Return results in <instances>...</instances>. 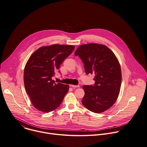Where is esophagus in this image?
Returning <instances> with one entry per match:
<instances>
[{
  "label": "esophagus",
  "instance_id": "obj_1",
  "mask_svg": "<svg viewBox=\"0 0 147 147\" xmlns=\"http://www.w3.org/2000/svg\"><path fill=\"white\" fill-rule=\"evenodd\" d=\"M71 87H72L73 88H78V87H80V86H79V85H77V86H75V85H71Z\"/></svg>",
  "mask_w": 147,
  "mask_h": 147
}]
</instances>
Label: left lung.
<instances>
[{
    "label": "left lung",
    "mask_w": 147,
    "mask_h": 147,
    "mask_svg": "<svg viewBox=\"0 0 147 147\" xmlns=\"http://www.w3.org/2000/svg\"><path fill=\"white\" fill-rule=\"evenodd\" d=\"M82 60L87 74H94V85L83 86V105L101 113L115 103L121 83V71L118 59L107 47L91 43L80 46L74 53Z\"/></svg>",
    "instance_id": "obj_1"
}]
</instances>
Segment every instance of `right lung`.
<instances>
[{
  "instance_id": "add662e5",
  "label": "right lung",
  "mask_w": 147,
  "mask_h": 147,
  "mask_svg": "<svg viewBox=\"0 0 147 147\" xmlns=\"http://www.w3.org/2000/svg\"><path fill=\"white\" fill-rule=\"evenodd\" d=\"M74 49V46L71 45L43 46L35 51L29 59L24 70V84L26 91L37 110L50 112L61 103L69 86L56 83L51 78Z\"/></svg>"
}]
</instances>
